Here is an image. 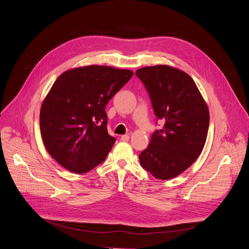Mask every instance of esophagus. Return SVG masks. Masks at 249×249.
I'll return each instance as SVG.
<instances>
[{
	"mask_svg": "<svg viewBox=\"0 0 249 249\" xmlns=\"http://www.w3.org/2000/svg\"><path fill=\"white\" fill-rule=\"evenodd\" d=\"M121 141H123V142H127V141H129V139H130V136L129 135H123V136H121Z\"/></svg>",
	"mask_w": 249,
	"mask_h": 249,
	"instance_id": "obj_1",
	"label": "esophagus"
}]
</instances>
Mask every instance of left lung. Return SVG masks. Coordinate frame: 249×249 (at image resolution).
<instances>
[{"instance_id": "left-lung-1", "label": "left lung", "mask_w": 249, "mask_h": 249, "mask_svg": "<svg viewBox=\"0 0 249 249\" xmlns=\"http://www.w3.org/2000/svg\"><path fill=\"white\" fill-rule=\"evenodd\" d=\"M152 100L156 130L140 163L158 179H170L186 170L200 156L209 129V109L192 78L167 65L137 70Z\"/></svg>"}]
</instances>
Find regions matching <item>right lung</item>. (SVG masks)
I'll list each match as a JSON object with an SVG mask.
<instances>
[{"mask_svg":"<svg viewBox=\"0 0 249 249\" xmlns=\"http://www.w3.org/2000/svg\"><path fill=\"white\" fill-rule=\"evenodd\" d=\"M133 75L130 70L91 65L59 76L39 118L44 146L58 163L85 173L106 159L115 138L107 132L105 107Z\"/></svg>","mask_w":249,"mask_h":249,"instance_id":"1","label":"right lung"}]
</instances>
